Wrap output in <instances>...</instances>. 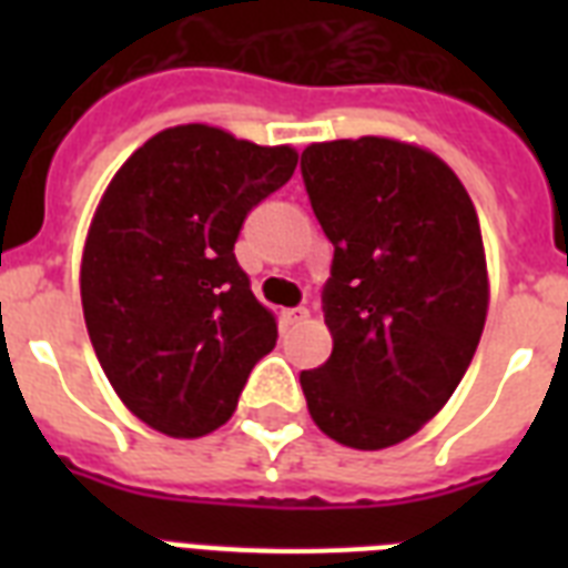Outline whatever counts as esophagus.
<instances>
[{"label": "esophagus", "instance_id": "esophagus-1", "mask_svg": "<svg viewBox=\"0 0 568 568\" xmlns=\"http://www.w3.org/2000/svg\"><path fill=\"white\" fill-rule=\"evenodd\" d=\"M310 318V312L303 310H283V324L285 327H292V324H301V321H306Z\"/></svg>", "mask_w": 568, "mask_h": 568}]
</instances>
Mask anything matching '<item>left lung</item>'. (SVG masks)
<instances>
[{"label": "left lung", "mask_w": 568, "mask_h": 568, "mask_svg": "<svg viewBox=\"0 0 568 568\" xmlns=\"http://www.w3.org/2000/svg\"><path fill=\"white\" fill-rule=\"evenodd\" d=\"M303 182L333 241V354L301 372L312 422L379 450L418 433L471 365L489 310L475 203L439 155L395 138L310 144Z\"/></svg>", "instance_id": "1"}]
</instances>
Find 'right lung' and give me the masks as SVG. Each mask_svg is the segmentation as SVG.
Masks as SVG:
<instances>
[{
  "label": "right lung",
  "instance_id": "obj_1",
  "mask_svg": "<svg viewBox=\"0 0 568 568\" xmlns=\"http://www.w3.org/2000/svg\"><path fill=\"white\" fill-rule=\"evenodd\" d=\"M294 168V146L185 123L138 146L102 194L79 271L84 324L111 388L153 430H217L274 351V312L232 247Z\"/></svg>",
  "mask_w": 568,
  "mask_h": 568
}]
</instances>
